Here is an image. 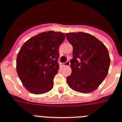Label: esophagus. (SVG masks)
Instances as JSON below:
<instances>
[{
	"label": "esophagus",
	"mask_w": 122,
	"mask_h": 122,
	"mask_svg": "<svg viewBox=\"0 0 122 122\" xmlns=\"http://www.w3.org/2000/svg\"><path fill=\"white\" fill-rule=\"evenodd\" d=\"M70 65V61L69 60H67L65 63H63V66H69Z\"/></svg>",
	"instance_id": "obj_1"
}]
</instances>
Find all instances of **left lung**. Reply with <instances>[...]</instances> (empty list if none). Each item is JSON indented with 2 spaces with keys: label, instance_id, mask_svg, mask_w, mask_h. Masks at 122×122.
<instances>
[{
  "label": "left lung",
  "instance_id": "obj_1",
  "mask_svg": "<svg viewBox=\"0 0 122 122\" xmlns=\"http://www.w3.org/2000/svg\"><path fill=\"white\" fill-rule=\"evenodd\" d=\"M66 36L73 48L70 60L72 72L66 82L74 91L90 93L97 89L108 73L111 59L107 48L89 33H66Z\"/></svg>",
  "mask_w": 122,
  "mask_h": 122
}]
</instances>
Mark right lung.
<instances>
[{"mask_svg":"<svg viewBox=\"0 0 122 122\" xmlns=\"http://www.w3.org/2000/svg\"><path fill=\"white\" fill-rule=\"evenodd\" d=\"M65 38L62 32L39 33L25 42L17 56L16 71L24 87L30 93H47L53 87L59 69V49Z\"/></svg>","mask_w":122,"mask_h":122,"instance_id":"right-lung-1","label":"right lung"}]
</instances>
